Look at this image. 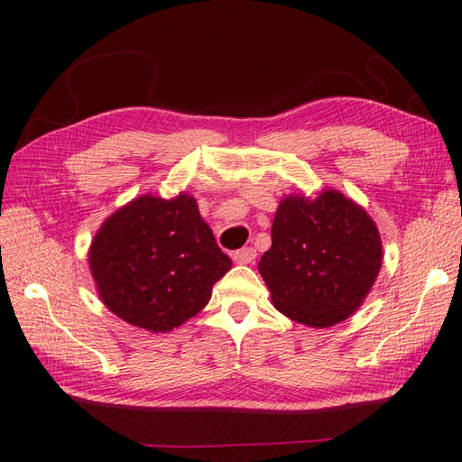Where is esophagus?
I'll use <instances>...</instances> for the list:
<instances>
[{"label": "esophagus", "mask_w": 462, "mask_h": 462, "mask_svg": "<svg viewBox=\"0 0 462 462\" xmlns=\"http://www.w3.org/2000/svg\"><path fill=\"white\" fill-rule=\"evenodd\" d=\"M254 259H257V251H254L253 247H243V249L233 253V261L237 264H249Z\"/></svg>", "instance_id": "esophagus-1"}]
</instances>
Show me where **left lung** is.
Segmentation results:
<instances>
[{
	"label": "left lung",
	"mask_w": 462,
	"mask_h": 462,
	"mask_svg": "<svg viewBox=\"0 0 462 462\" xmlns=\"http://www.w3.org/2000/svg\"><path fill=\"white\" fill-rule=\"evenodd\" d=\"M273 245L259 273L276 310L328 328L357 310L382 269V241L360 205L337 191L291 196L273 221Z\"/></svg>",
	"instance_id": "obj_1"
}]
</instances>
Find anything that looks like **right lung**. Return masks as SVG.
<instances>
[{"label": "right lung", "mask_w": 462, "mask_h": 462, "mask_svg": "<svg viewBox=\"0 0 462 462\" xmlns=\"http://www.w3.org/2000/svg\"><path fill=\"white\" fill-rule=\"evenodd\" d=\"M88 263L100 299L122 320L170 332L196 316L231 269L198 203L142 196L102 223Z\"/></svg>", "instance_id": "add662e5"}]
</instances>
